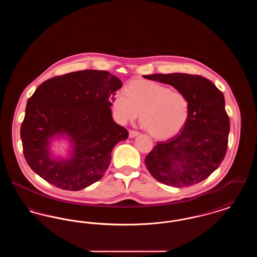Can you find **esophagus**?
<instances>
[{
    "label": "esophagus",
    "mask_w": 257,
    "mask_h": 257,
    "mask_svg": "<svg viewBox=\"0 0 257 257\" xmlns=\"http://www.w3.org/2000/svg\"><path fill=\"white\" fill-rule=\"evenodd\" d=\"M139 134H140L139 132L134 131V130H130V131H129V137H130V138H135V137H137Z\"/></svg>",
    "instance_id": "esophagus-1"
}]
</instances>
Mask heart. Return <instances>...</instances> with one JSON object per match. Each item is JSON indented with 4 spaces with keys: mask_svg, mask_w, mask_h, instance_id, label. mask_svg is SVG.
Returning <instances> with one entry per match:
<instances>
[{
    "mask_svg": "<svg viewBox=\"0 0 257 257\" xmlns=\"http://www.w3.org/2000/svg\"><path fill=\"white\" fill-rule=\"evenodd\" d=\"M116 118L121 123L135 120L139 112L142 126L157 140L178 134L190 116V101L180 91L148 80H135L112 101Z\"/></svg>",
    "mask_w": 257,
    "mask_h": 257,
    "instance_id": "b5f03b06",
    "label": "heart"
}]
</instances>
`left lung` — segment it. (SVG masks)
<instances>
[{
    "label": "left lung",
    "mask_w": 257,
    "mask_h": 257,
    "mask_svg": "<svg viewBox=\"0 0 257 257\" xmlns=\"http://www.w3.org/2000/svg\"><path fill=\"white\" fill-rule=\"evenodd\" d=\"M144 78L172 86L190 101V116L180 134L158 143L146 157L151 175L171 187L199 183L225 156L229 117L224 96L206 78L186 73L151 74Z\"/></svg>",
    "instance_id": "obj_1"
}]
</instances>
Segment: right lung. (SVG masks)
<instances>
[{"label":"right lung","mask_w":257,"mask_h":257,"mask_svg":"<svg viewBox=\"0 0 257 257\" xmlns=\"http://www.w3.org/2000/svg\"><path fill=\"white\" fill-rule=\"evenodd\" d=\"M121 81L107 71L82 70L55 77L38 86L27 102L21 125L25 159L52 185L79 191L102 178L111 150L128 138L114 122L110 107ZM68 144L64 156L55 142Z\"/></svg>","instance_id":"right-lung-1"}]
</instances>
